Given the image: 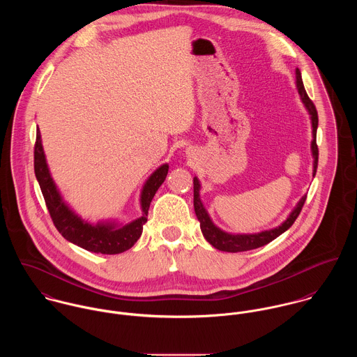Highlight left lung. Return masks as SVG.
I'll return each mask as SVG.
<instances>
[{"label":"left lung","mask_w":357,"mask_h":357,"mask_svg":"<svg viewBox=\"0 0 357 357\" xmlns=\"http://www.w3.org/2000/svg\"><path fill=\"white\" fill-rule=\"evenodd\" d=\"M296 84H297V89L300 93V98L304 102L309 115H310V121H312V135H313V140L310 144L312 149V155H313V177L316 174V169H317V160H319V150H317V144H316V130H317V123H319V118H317V111L313 102L309 99V96L306 95L305 88H304V82L301 78V71L297 68L296 70ZM199 190H201V184L199 180L197 177H194V207H195V214L201 222V229L204 234V239L217 250L221 252H228V253H239V252H248V250H253L257 248H261L264 245H268L269 242H272L273 239H276L279 235H282L284 231H287L294 221L297 220V217L300 215L303 206L305 204L306 195L300 199V202L294 207V210L290 213V215L287 217L286 221H283L279 227L269 229V231H262L258 234H228L221 231L220 228H217L213 221L210 220L204 204L201 202L199 198Z\"/></svg>","instance_id":"1"}]
</instances>
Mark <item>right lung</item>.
Masks as SVG:
<instances>
[{"mask_svg": "<svg viewBox=\"0 0 357 357\" xmlns=\"http://www.w3.org/2000/svg\"><path fill=\"white\" fill-rule=\"evenodd\" d=\"M167 170L169 165H162L146 181L140 197L143 211L142 217L125 225H118L115 222L91 224L88 221H84L64 204L54 181L52 180L41 143V133L40 130H37V139L34 146V172L43 191L45 204L50 210L52 221L64 239L92 253L119 255L129 250L137 242V239L142 236L143 225L147 222L149 208L153 195L165 181Z\"/></svg>", "mask_w": 357, "mask_h": 357, "instance_id": "obj_1", "label": "right lung"}]
</instances>
